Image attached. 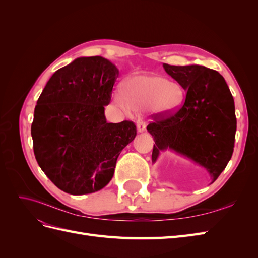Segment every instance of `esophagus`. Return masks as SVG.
I'll list each match as a JSON object with an SVG mask.
<instances>
[{"mask_svg":"<svg viewBox=\"0 0 258 258\" xmlns=\"http://www.w3.org/2000/svg\"><path fill=\"white\" fill-rule=\"evenodd\" d=\"M137 129H138V132H144L146 129V123L142 120H139L137 122Z\"/></svg>","mask_w":258,"mask_h":258,"instance_id":"obj_1","label":"esophagus"}]
</instances>
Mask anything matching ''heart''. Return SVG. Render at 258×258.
Wrapping results in <instances>:
<instances>
[{"label": "heart", "instance_id": "heart-1", "mask_svg": "<svg viewBox=\"0 0 258 258\" xmlns=\"http://www.w3.org/2000/svg\"><path fill=\"white\" fill-rule=\"evenodd\" d=\"M183 98V88L177 82L157 74H138L127 81L124 95L121 91L116 92L115 102L127 112L151 106L157 113L169 114L177 110Z\"/></svg>", "mask_w": 258, "mask_h": 258}]
</instances>
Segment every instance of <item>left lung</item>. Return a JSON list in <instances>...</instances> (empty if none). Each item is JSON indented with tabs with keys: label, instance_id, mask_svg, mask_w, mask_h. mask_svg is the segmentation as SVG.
Returning a JSON list of instances; mask_svg holds the SVG:
<instances>
[{
	"label": "left lung",
	"instance_id": "left-lung-1",
	"mask_svg": "<svg viewBox=\"0 0 258 258\" xmlns=\"http://www.w3.org/2000/svg\"><path fill=\"white\" fill-rule=\"evenodd\" d=\"M165 71L186 91L174 113L157 115L147 131L154 138L152 161L173 151L204 167L211 184L229 162L237 130L235 102L224 77L204 66H170Z\"/></svg>",
	"mask_w": 258,
	"mask_h": 258
}]
</instances>
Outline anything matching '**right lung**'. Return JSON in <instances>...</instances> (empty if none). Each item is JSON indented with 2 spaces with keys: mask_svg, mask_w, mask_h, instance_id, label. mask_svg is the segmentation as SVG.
Returning <instances> with one entry per match:
<instances>
[{
  "mask_svg": "<svg viewBox=\"0 0 258 258\" xmlns=\"http://www.w3.org/2000/svg\"><path fill=\"white\" fill-rule=\"evenodd\" d=\"M119 71L103 57H81L54 72L34 110L31 126L36 161L58 188L71 195L102 189L120 152L137 136L136 124L107 122Z\"/></svg>",
  "mask_w": 258,
  "mask_h": 258,
  "instance_id": "obj_1",
  "label": "right lung"
}]
</instances>
